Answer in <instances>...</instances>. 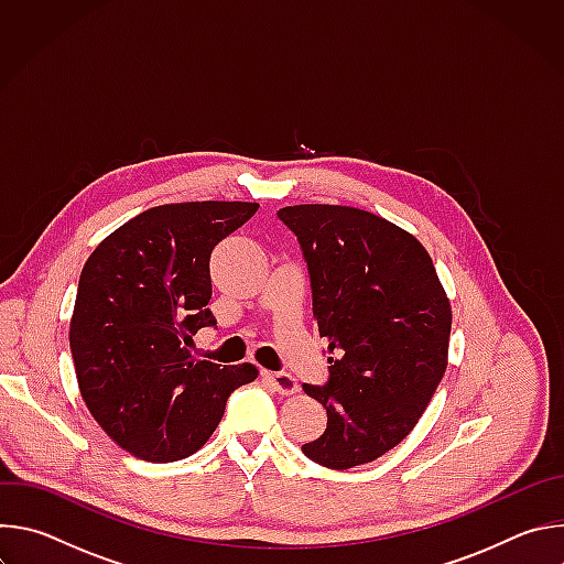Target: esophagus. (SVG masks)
<instances>
[{
  "instance_id": "34e87169",
  "label": "esophagus",
  "mask_w": 564,
  "mask_h": 564,
  "mask_svg": "<svg viewBox=\"0 0 564 564\" xmlns=\"http://www.w3.org/2000/svg\"><path fill=\"white\" fill-rule=\"evenodd\" d=\"M263 377L272 383V388L276 390V392H281V394H294V392H299V383H296V379L292 377V375H288V372H263Z\"/></svg>"
}]
</instances>
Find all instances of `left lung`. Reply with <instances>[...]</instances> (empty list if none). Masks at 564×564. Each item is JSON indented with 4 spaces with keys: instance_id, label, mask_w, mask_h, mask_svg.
I'll use <instances>...</instances> for the list:
<instances>
[{
    "instance_id": "8db88e82",
    "label": "left lung",
    "mask_w": 564,
    "mask_h": 564,
    "mask_svg": "<svg viewBox=\"0 0 564 564\" xmlns=\"http://www.w3.org/2000/svg\"><path fill=\"white\" fill-rule=\"evenodd\" d=\"M279 218L301 243L330 355L328 383H303L328 426L301 451L335 470L368 464L404 440L433 399L448 364L451 301L420 240L372 212L316 203Z\"/></svg>"
}]
</instances>
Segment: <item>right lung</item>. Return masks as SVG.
I'll return each instance as SVG.
<instances>
[{
  "instance_id": "1",
  "label": "right lung",
  "mask_w": 564,
  "mask_h": 564,
  "mask_svg": "<svg viewBox=\"0 0 564 564\" xmlns=\"http://www.w3.org/2000/svg\"><path fill=\"white\" fill-rule=\"evenodd\" d=\"M257 203L194 200L127 220L87 259L68 344L79 394L102 431L147 462L196 453L227 397L257 379L254 364L198 361L187 346L216 326L209 257L257 214Z\"/></svg>"
}]
</instances>
